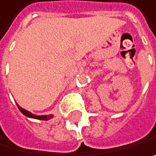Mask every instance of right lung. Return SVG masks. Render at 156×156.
<instances>
[{
    "label": "right lung",
    "instance_id": "right-lung-1",
    "mask_svg": "<svg viewBox=\"0 0 156 156\" xmlns=\"http://www.w3.org/2000/svg\"><path fill=\"white\" fill-rule=\"evenodd\" d=\"M17 106H18V108H19V110H20L25 116H27V117H29V118H34V119H42V121H48V119H50L53 118L52 115H48V116H35V115H33L32 113H30L29 111L23 109V108H21L19 105H17Z\"/></svg>",
    "mask_w": 156,
    "mask_h": 156
}]
</instances>
